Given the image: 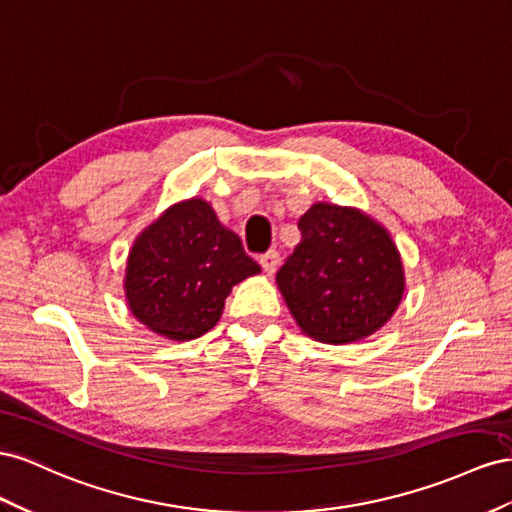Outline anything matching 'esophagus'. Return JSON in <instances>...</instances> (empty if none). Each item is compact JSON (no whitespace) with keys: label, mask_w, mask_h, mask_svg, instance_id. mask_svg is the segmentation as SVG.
Masks as SVG:
<instances>
[{"label":"esophagus","mask_w":512,"mask_h":512,"mask_svg":"<svg viewBox=\"0 0 512 512\" xmlns=\"http://www.w3.org/2000/svg\"><path fill=\"white\" fill-rule=\"evenodd\" d=\"M279 261H281V257H279V253H276V251H268L266 255L259 257V264H261V268H264V272L268 276H272L276 272V268H279Z\"/></svg>","instance_id":"1"}]
</instances>
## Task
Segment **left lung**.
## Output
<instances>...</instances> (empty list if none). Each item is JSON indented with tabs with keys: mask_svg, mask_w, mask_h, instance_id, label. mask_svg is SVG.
<instances>
[{
	"mask_svg": "<svg viewBox=\"0 0 512 512\" xmlns=\"http://www.w3.org/2000/svg\"><path fill=\"white\" fill-rule=\"evenodd\" d=\"M302 240L276 274L300 330L319 343L371 337L399 309L405 272L390 231L358 208L317 201L300 216Z\"/></svg>",
	"mask_w": 512,
	"mask_h": 512,
	"instance_id": "8db88e82",
	"label": "left lung"
}]
</instances>
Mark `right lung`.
Segmentation results:
<instances>
[{
  "instance_id": "right-lung-1",
  "label": "right lung",
  "mask_w": 512,
  "mask_h": 512,
  "mask_svg": "<svg viewBox=\"0 0 512 512\" xmlns=\"http://www.w3.org/2000/svg\"><path fill=\"white\" fill-rule=\"evenodd\" d=\"M261 268L201 197L173 203L128 253L124 296L137 321L169 341H191L216 326L231 287Z\"/></svg>"
}]
</instances>
